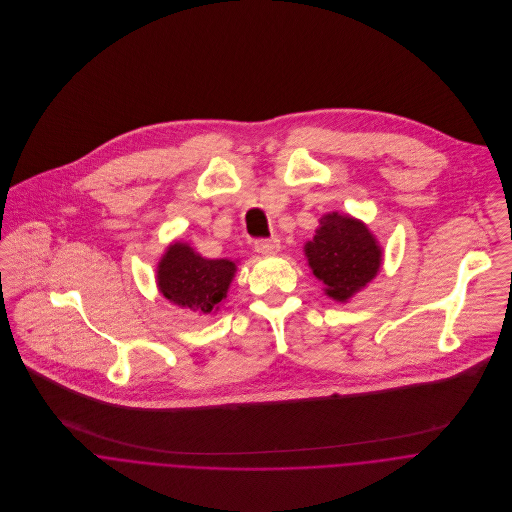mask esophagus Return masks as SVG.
<instances>
[{
    "mask_svg": "<svg viewBox=\"0 0 512 512\" xmlns=\"http://www.w3.org/2000/svg\"><path fill=\"white\" fill-rule=\"evenodd\" d=\"M254 248H256L258 254L270 256V254H276L280 250V240L278 238H260V240H256Z\"/></svg>",
    "mask_w": 512,
    "mask_h": 512,
    "instance_id": "1",
    "label": "esophagus"
}]
</instances>
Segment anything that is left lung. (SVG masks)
<instances>
[{
    "instance_id": "obj_1",
    "label": "left lung",
    "mask_w": 512,
    "mask_h": 512,
    "mask_svg": "<svg viewBox=\"0 0 512 512\" xmlns=\"http://www.w3.org/2000/svg\"><path fill=\"white\" fill-rule=\"evenodd\" d=\"M313 274L325 282V292L347 300L361 290L381 266V248L357 220L339 214L321 218V228L304 246Z\"/></svg>"
}]
</instances>
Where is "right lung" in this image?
<instances>
[{
  "label": "right lung",
  "instance_id": "right-lung-1",
  "mask_svg": "<svg viewBox=\"0 0 512 512\" xmlns=\"http://www.w3.org/2000/svg\"><path fill=\"white\" fill-rule=\"evenodd\" d=\"M234 272V262L201 258L187 244L175 242L159 262L157 284L171 302L191 311L212 313L226 298Z\"/></svg>",
  "mask_w": 512,
  "mask_h": 512
}]
</instances>
